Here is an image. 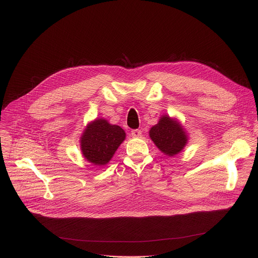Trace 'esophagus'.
<instances>
[{
  "label": "esophagus",
  "mask_w": 258,
  "mask_h": 258,
  "mask_svg": "<svg viewBox=\"0 0 258 258\" xmlns=\"http://www.w3.org/2000/svg\"><path fill=\"white\" fill-rule=\"evenodd\" d=\"M141 135H142V132L140 130H133L132 131V136L134 138H140Z\"/></svg>",
  "instance_id": "34e87169"
}]
</instances>
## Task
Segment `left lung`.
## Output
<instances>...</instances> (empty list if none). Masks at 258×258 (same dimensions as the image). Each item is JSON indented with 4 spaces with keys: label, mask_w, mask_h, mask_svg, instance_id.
<instances>
[{
    "label": "left lung",
    "mask_w": 258,
    "mask_h": 258,
    "mask_svg": "<svg viewBox=\"0 0 258 258\" xmlns=\"http://www.w3.org/2000/svg\"><path fill=\"white\" fill-rule=\"evenodd\" d=\"M150 138L161 153L173 157L184 150L189 137L177 118L162 115L158 123L150 130Z\"/></svg>",
    "instance_id": "8db88e82"
}]
</instances>
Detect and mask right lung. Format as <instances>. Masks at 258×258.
Wrapping results in <instances>:
<instances>
[{"label": "right lung", "mask_w": 258, "mask_h": 258, "mask_svg": "<svg viewBox=\"0 0 258 258\" xmlns=\"http://www.w3.org/2000/svg\"><path fill=\"white\" fill-rule=\"evenodd\" d=\"M126 134L119 125L111 124L104 118L89 122L80 136V150L86 161L104 166L111 161Z\"/></svg>", "instance_id": "right-lung-1"}]
</instances>
